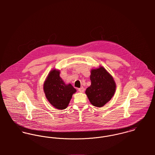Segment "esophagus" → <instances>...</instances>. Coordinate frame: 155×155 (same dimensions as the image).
Instances as JSON below:
<instances>
[{"mask_svg": "<svg viewBox=\"0 0 155 155\" xmlns=\"http://www.w3.org/2000/svg\"><path fill=\"white\" fill-rule=\"evenodd\" d=\"M84 90H85V89L83 87H81V88L78 89V91H79L80 92H84Z\"/></svg>", "mask_w": 155, "mask_h": 155, "instance_id": "1", "label": "esophagus"}]
</instances>
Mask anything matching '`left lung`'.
Returning a JSON list of instances; mask_svg holds the SVG:
<instances>
[{
	"instance_id": "obj_1",
	"label": "left lung",
	"mask_w": 155,
	"mask_h": 155,
	"mask_svg": "<svg viewBox=\"0 0 155 155\" xmlns=\"http://www.w3.org/2000/svg\"><path fill=\"white\" fill-rule=\"evenodd\" d=\"M91 85L85 91L88 100L94 106L101 107L108 103L116 91L113 76L103 66L91 70Z\"/></svg>"
}]
</instances>
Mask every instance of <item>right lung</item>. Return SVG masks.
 Wrapping results in <instances>:
<instances>
[{
	"label": "right lung",
	"mask_w": 155,
	"mask_h": 155,
	"mask_svg": "<svg viewBox=\"0 0 155 155\" xmlns=\"http://www.w3.org/2000/svg\"><path fill=\"white\" fill-rule=\"evenodd\" d=\"M60 71L54 68L48 74L44 84V91L46 99L55 109H65L76 92L71 84H66L60 76Z\"/></svg>",
	"instance_id": "obj_1"
}]
</instances>
